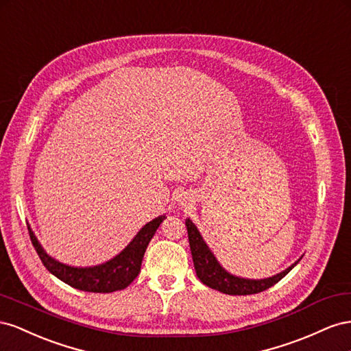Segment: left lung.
<instances>
[{"label": "left lung", "mask_w": 351, "mask_h": 351, "mask_svg": "<svg viewBox=\"0 0 351 351\" xmlns=\"http://www.w3.org/2000/svg\"><path fill=\"white\" fill-rule=\"evenodd\" d=\"M186 231H188V239H189V248H191L193 254V262L195 267V274L199 281L204 285L217 289V291L229 294V295H250V294H257L262 293L265 289L274 287L276 282L281 281V279L291 270L298 262L300 257L295 263H293L281 274H276L270 278L265 279H247V278H239L232 274L226 272V270L220 266L215 254L210 252L208 245L203 239L202 234L197 229V226L193 223L191 219L185 220Z\"/></svg>", "instance_id": "8db88e82"}]
</instances>
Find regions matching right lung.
Wrapping results in <instances>:
<instances>
[{
  "label": "right lung",
  "mask_w": 351,
  "mask_h": 351,
  "mask_svg": "<svg viewBox=\"0 0 351 351\" xmlns=\"http://www.w3.org/2000/svg\"><path fill=\"white\" fill-rule=\"evenodd\" d=\"M165 219V215L153 219L152 222H148L145 226L139 229V232L128 244L123 252H120L116 257L103 265L91 267H75L60 263L58 260L47 254L41 244L38 243L31 226H27V229L29 235H31V241L39 258H41V262L60 281H63L64 284L76 289H81V291L113 293L126 288L138 276L139 270H141V263L147 245L152 241L157 228Z\"/></svg>",
  "instance_id": "right-lung-1"
}]
</instances>
